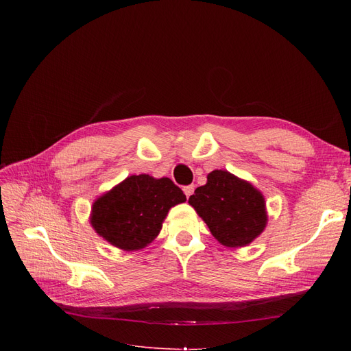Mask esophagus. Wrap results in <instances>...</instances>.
Instances as JSON below:
<instances>
[{
    "mask_svg": "<svg viewBox=\"0 0 351 351\" xmlns=\"http://www.w3.org/2000/svg\"><path fill=\"white\" fill-rule=\"evenodd\" d=\"M183 190H184V195H186V197L189 199L190 196H192V195H193V190H195V186H186V187H184Z\"/></svg>",
    "mask_w": 351,
    "mask_h": 351,
    "instance_id": "34e87169",
    "label": "esophagus"
}]
</instances>
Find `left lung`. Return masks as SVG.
Masks as SVG:
<instances>
[{"label":"left lung","mask_w":351,"mask_h":351,"mask_svg":"<svg viewBox=\"0 0 351 351\" xmlns=\"http://www.w3.org/2000/svg\"><path fill=\"white\" fill-rule=\"evenodd\" d=\"M189 204L226 247L247 246L268 222L263 195L226 169L209 173L206 184L195 190Z\"/></svg>","instance_id":"obj_1"}]
</instances>
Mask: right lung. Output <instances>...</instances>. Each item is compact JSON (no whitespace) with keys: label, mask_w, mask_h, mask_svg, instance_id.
<instances>
[{"label":"right lung","mask_w":351,"mask_h":351,"mask_svg":"<svg viewBox=\"0 0 351 351\" xmlns=\"http://www.w3.org/2000/svg\"><path fill=\"white\" fill-rule=\"evenodd\" d=\"M183 202V190L167 177L130 176L93 202L90 224L112 246L139 250L159 234L168 210Z\"/></svg>","instance_id":"1"}]
</instances>
